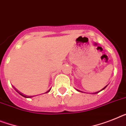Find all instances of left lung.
Here are the masks:
<instances>
[{
	"label": "left lung",
	"instance_id": "obj_1",
	"mask_svg": "<svg viewBox=\"0 0 126 126\" xmlns=\"http://www.w3.org/2000/svg\"><path fill=\"white\" fill-rule=\"evenodd\" d=\"M108 85H107V86H105V87H104V88H102V89H101V90H100V91H97V92H94V93H92V94H96V93H99L100 91H102V90H104V89H105V88H106L107 86H108ZM77 89V91H79V92H82V91H80V90H79V89Z\"/></svg>",
	"mask_w": 126,
	"mask_h": 126
}]
</instances>
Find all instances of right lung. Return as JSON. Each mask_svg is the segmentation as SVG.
<instances>
[{
  "label": "right lung",
  "instance_id": "obj_1",
  "mask_svg": "<svg viewBox=\"0 0 126 126\" xmlns=\"http://www.w3.org/2000/svg\"><path fill=\"white\" fill-rule=\"evenodd\" d=\"M13 88H14L15 90V91H16V92H17V93H19V94H20V95H21V96H24V97H25V98H32V97H33V96H37V95H33V96H28V95H26V94H23V93H21V92H20V91H18V89H16V88H15V87H13ZM50 90H51V89H49V90H48V91H47L46 92V93H49V91H50Z\"/></svg>",
  "mask_w": 126,
  "mask_h": 126
}]
</instances>
